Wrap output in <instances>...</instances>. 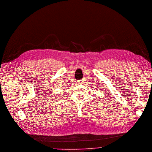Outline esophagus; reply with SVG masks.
<instances>
[{"label": "esophagus", "instance_id": "obj_1", "mask_svg": "<svg viewBox=\"0 0 152 152\" xmlns=\"http://www.w3.org/2000/svg\"><path fill=\"white\" fill-rule=\"evenodd\" d=\"M83 83V81L82 80H77V81H76V83L77 84H81Z\"/></svg>", "mask_w": 152, "mask_h": 152}]
</instances>
